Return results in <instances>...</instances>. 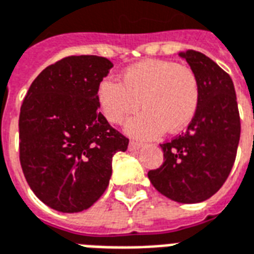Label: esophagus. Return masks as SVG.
Returning <instances> with one entry per match:
<instances>
[{
	"label": "esophagus",
	"instance_id": "34e87169",
	"mask_svg": "<svg viewBox=\"0 0 254 254\" xmlns=\"http://www.w3.org/2000/svg\"><path fill=\"white\" fill-rule=\"evenodd\" d=\"M141 143L140 141H135V140H131L129 141V144H128V149L129 151H136V149H139L141 147Z\"/></svg>",
	"mask_w": 254,
	"mask_h": 254
}]
</instances>
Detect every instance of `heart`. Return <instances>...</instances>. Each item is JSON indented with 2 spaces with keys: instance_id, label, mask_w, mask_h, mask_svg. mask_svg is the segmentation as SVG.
Returning a JSON list of instances; mask_svg holds the SVG:
<instances>
[{
  "instance_id": "1",
  "label": "heart",
  "mask_w": 254,
  "mask_h": 254,
  "mask_svg": "<svg viewBox=\"0 0 254 254\" xmlns=\"http://www.w3.org/2000/svg\"><path fill=\"white\" fill-rule=\"evenodd\" d=\"M201 88L196 72L176 62L143 61L128 67L122 83L106 78L96 90L98 105L110 123L118 125L140 107L126 123L132 136L151 139L167 129L178 132L190 125L197 113Z\"/></svg>"
}]
</instances>
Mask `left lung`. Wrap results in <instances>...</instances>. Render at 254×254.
<instances>
[{"mask_svg": "<svg viewBox=\"0 0 254 254\" xmlns=\"http://www.w3.org/2000/svg\"><path fill=\"white\" fill-rule=\"evenodd\" d=\"M179 56L197 75L200 106L186 132L160 144L164 162L148 171V179L171 200L192 204L213 196L228 179L241 125L229 74L202 53L187 50Z\"/></svg>", "mask_w": 254, "mask_h": 254, "instance_id": "1", "label": "left lung"}]
</instances>
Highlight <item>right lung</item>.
Instances as JSON below:
<instances>
[{
  "label": "right lung",
  "instance_id": "obj_1",
  "mask_svg": "<svg viewBox=\"0 0 254 254\" xmlns=\"http://www.w3.org/2000/svg\"><path fill=\"white\" fill-rule=\"evenodd\" d=\"M113 66L103 57H66L33 80L21 106L23 175L35 196L58 212L91 207L109 186L113 156L128 145L98 111L96 90Z\"/></svg>",
  "mask_w": 254,
  "mask_h": 254
}]
</instances>
